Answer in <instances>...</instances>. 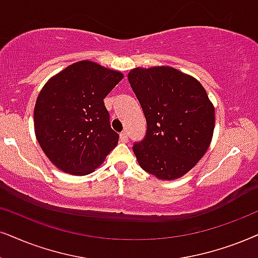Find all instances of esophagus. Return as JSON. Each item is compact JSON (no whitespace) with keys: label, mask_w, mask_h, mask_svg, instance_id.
I'll list each match as a JSON object with an SVG mask.
<instances>
[{"label":"esophagus","mask_w":258,"mask_h":258,"mask_svg":"<svg viewBox=\"0 0 258 258\" xmlns=\"http://www.w3.org/2000/svg\"><path fill=\"white\" fill-rule=\"evenodd\" d=\"M120 140H121L122 143L128 142V133H127V131H123L120 133Z\"/></svg>","instance_id":"34e87169"}]
</instances>
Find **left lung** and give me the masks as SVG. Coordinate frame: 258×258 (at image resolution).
Wrapping results in <instances>:
<instances>
[{"label":"left lung","instance_id":"left-lung-1","mask_svg":"<svg viewBox=\"0 0 258 258\" xmlns=\"http://www.w3.org/2000/svg\"><path fill=\"white\" fill-rule=\"evenodd\" d=\"M146 125L135 143L139 165L159 180H175L195 167L210 148L214 107L202 84L171 67L136 68L128 73Z\"/></svg>","mask_w":258,"mask_h":258}]
</instances>
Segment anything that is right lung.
Returning <instances> with one entry per match:
<instances>
[{"instance_id": "add662e5", "label": "right lung", "mask_w": 258, "mask_h": 258, "mask_svg": "<svg viewBox=\"0 0 258 258\" xmlns=\"http://www.w3.org/2000/svg\"><path fill=\"white\" fill-rule=\"evenodd\" d=\"M122 77L119 71L81 60L42 87L34 107L35 137L59 170L90 174L118 145L103 99Z\"/></svg>"}]
</instances>
